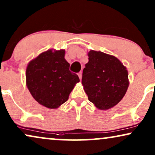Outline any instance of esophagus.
<instances>
[{
	"instance_id": "esophagus-1",
	"label": "esophagus",
	"mask_w": 155,
	"mask_h": 155,
	"mask_svg": "<svg viewBox=\"0 0 155 155\" xmlns=\"http://www.w3.org/2000/svg\"><path fill=\"white\" fill-rule=\"evenodd\" d=\"M78 76H79L80 80H81V78H82V72H81V71L79 72V73H78Z\"/></svg>"
}]
</instances>
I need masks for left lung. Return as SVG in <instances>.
<instances>
[{"mask_svg":"<svg viewBox=\"0 0 155 155\" xmlns=\"http://www.w3.org/2000/svg\"><path fill=\"white\" fill-rule=\"evenodd\" d=\"M82 74L81 84L89 100L101 110L114 107L129 87L127 68L115 56L91 50Z\"/></svg>","mask_w":155,"mask_h":155,"instance_id":"left-lung-1","label":"left lung"}]
</instances>
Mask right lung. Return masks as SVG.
Wrapping results in <instances>:
<instances>
[{"mask_svg":"<svg viewBox=\"0 0 155 155\" xmlns=\"http://www.w3.org/2000/svg\"><path fill=\"white\" fill-rule=\"evenodd\" d=\"M65 50L50 49L29 62L25 71L27 87L35 100L49 109H56L68 100L79 82L77 74L69 71L64 58Z\"/></svg>","mask_w":155,"mask_h":155,"instance_id":"add662e5","label":"right lung"}]
</instances>
